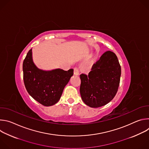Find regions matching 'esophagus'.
I'll return each mask as SVG.
<instances>
[{"mask_svg":"<svg viewBox=\"0 0 149 149\" xmlns=\"http://www.w3.org/2000/svg\"><path fill=\"white\" fill-rule=\"evenodd\" d=\"M74 75H79V70H78V68H74Z\"/></svg>","mask_w":149,"mask_h":149,"instance_id":"1","label":"esophagus"}]
</instances>
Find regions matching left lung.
Instances as JSON below:
<instances>
[{
    "mask_svg": "<svg viewBox=\"0 0 149 149\" xmlns=\"http://www.w3.org/2000/svg\"><path fill=\"white\" fill-rule=\"evenodd\" d=\"M121 67L116 55L107 51L93 65L88 75L81 74L80 94L83 102L92 108L108 104L119 87Z\"/></svg>",
    "mask_w": 149,
    "mask_h": 149,
    "instance_id": "obj_1",
    "label": "left lung"
}]
</instances>
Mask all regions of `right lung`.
<instances>
[{
	"instance_id": "right-lung-1",
	"label": "right lung",
	"mask_w": 149,
	"mask_h": 149,
	"mask_svg": "<svg viewBox=\"0 0 149 149\" xmlns=\"http://www.w3.org/2000/svg\"><path fill=\"white\" fill-rule=\"evenodd\" d=\"M24 81L29 94L44 106L58 102L66 85L74 74V70L61 68L52 70L39 69L33 61L32 51L28 52L23 62Z\"/></svg>"
}]
</instances>
